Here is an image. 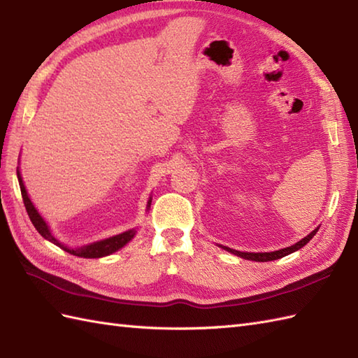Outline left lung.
<instances>
[{
  "label": "left lung",
  "instance_id": "1",
  "mask_svg": "<svg viewBox=\"0 0 358 358\" xmlns=\"http://www.w3.org/2000/svg\"><path fill=\"white\" fill-rule=\"evenodd\" d=\"M317 231H318V227H317L315 231L310 232L308 237L300 240L299 243H295V245L289 246V248H285V249H280V250H273V252H240V250L229 249V248H226V246H222V248L226 249V250H229V252H232L235 255L241 257V258H246V260H252V262H272V260H277V258H281V257H285L287 254H292V252H295V250H299L300 248L305 246L306 243L314 237Z\"/></svg>",
  "mask_w": 358,
  "mask_h": 358
}]
</instances>
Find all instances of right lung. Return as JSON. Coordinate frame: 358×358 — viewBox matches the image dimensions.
Here are the masks:
<instances>
[{
  "mask_svg": "<svg viewBox=\"0 0 358 358\" xmlns=\"http://www.w3.org/2000/svg\"><path fill=\"white\" fill-rule=\"evenodd\" d=\"M17 175H18V181H20V189H21L22 201H24V206H26V210H27V215L30 218V222H32V224L35 226V229L40 232L45 240L52 241L53 245H57L58 248H62L63 250H66V252H69L72 255H77V257H85V258H100V257H104V255H109L112 252H115V250L121 249V248H123L124 245H127V243L134 238L135 229H131V231H126V232L120 234V235H115V237H110V238H106V240H101V241H96V243H92V245L77 248V249H71V248L62 245V243H59L50 234L49 226L45 224L43 217L38 214V210L34 208V204H32V201H30L29 195L26 192L24 183H22V178H21V175H20V171H17ZM150 201L152 200L148 201V208H150Z\"/></svg>",
  "mask_w": 358,
  "mask_h": 358,
  "instance_id": "right-lung-1",
  "label": "right lung"
}]
</instances>
